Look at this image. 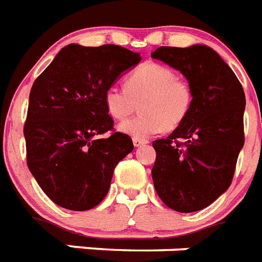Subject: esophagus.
<instances>
[{
    "label": "esophagus",
    "mask_w": 262,
    "mask_h": 262,
    "mask_svg": "<svg viewBox=\"0 0 262 262\" xmlns=\"http://www.w3.org/2000/svg\"><path fill=\"white\" fill-rule=\"evenodd\" d=\"M144 144H148V140L133 137V145H135V147H140V145H144Z\"/></svg>",
    "instance_id": "esophagus-1"
}]
</instances>
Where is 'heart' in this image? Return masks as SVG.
<instances>
[{
	"label": "heart",
	"instance_id": "heart-1",
	"mask_svg": "<svg viewBox=\"0 0 262 262\" xmlns=\"http://www.w3.org/2000/svg\"><path fill=\"white\" fill-rule=\"evenodd\" d=\"M123 86H110L104 92V105L110 117L123 121L139 101V115L119 125V130L133 137H149L162 129L174 130L193 105L191 83L159 63L139 66L127 75Z\"/></svg>",
	"mask_w": 262,
	"mask_h": 262
}]
</instances>
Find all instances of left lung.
Wrapping results in <instances>:
<instances>
[{
    "label": "left lung",
    "instance_id": "obj_1",
    "mask_svg": "<svg viewBox=\"0 0 262 262\" xmlns=\"http://www.w3.org/2000/svg\"><path fill=\"white\" fill-rule=\"evenodd\" d=\"M151 56L179 70L193 91L187 119L166 139L152 143L154 187L173 210H202L232 183L245 144V92L229 66L209 47H161Z\"/></svg>",
    "mask_w": 262,
    "mask_h": 262
}]
</instances>
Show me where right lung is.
<instances>
[{"label":"right lung","mask_w":262,"mask_h":262,"mask_svg":"<svg viewBox=\"0 0 262 262\" xmlns=\"http://www.w3.org/2000/svg\"><path fill=\"white\" fill-rule=\"evenodd\" d=\"M140 60L118 45L70 43L34 81L23 129L27 166L56 205L97 206L118 162L133 151L130 137L114 129L104 92Z\"/></svg>","instance_id":"add662e5"}]
</instances>
